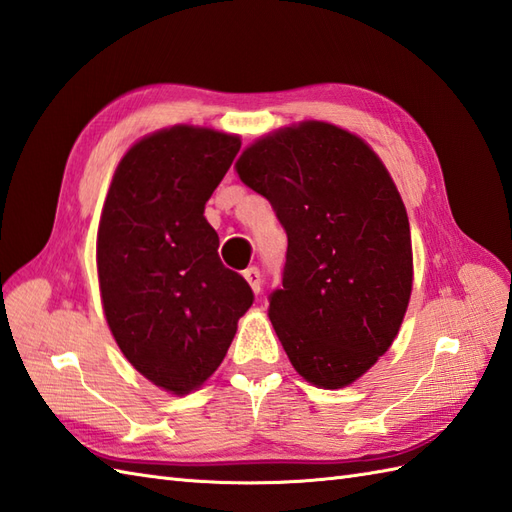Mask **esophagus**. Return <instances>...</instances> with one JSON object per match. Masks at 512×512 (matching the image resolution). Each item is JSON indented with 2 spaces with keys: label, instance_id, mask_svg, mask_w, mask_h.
I'll return each mask as SVG.
<instances>
[{
  "label": "esophagus",
  "instance_id": "1",
  "mask_svg": "<svg viewBox=\"0 0 512 512\" xmlns=\"http://www.w3.org/2000/svg\"><path fill=\"white\" fill-rule=\"evenodd\" d=\"M243 278L252 286V291L258 295L260 293V286H263V276H260V269L258 267H249L243 271Z\"/></svg>",
  "mask_w": 512,
  "mask_h": 512
}]
</instances>
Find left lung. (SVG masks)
Wrapping results in <instances>:
<instances>
[{
  "mask_svg": "<svg viewBox=\"0 0 512 512\" xmlns=\"http://www.w3.org/2000/svg\"><path fill=\"white\" fill-rule=\"evenodd\" d=\"M241 180L289 239L269 319L299 376L341 389L389 350L413 289L402 197L358 136L306 121L249 145Z\"/></svg>",
  "mask_w": 512,
  "mask_h": 512,
  "instance_id": "8db88e82",
  "label": "left lung"
}]
</instances>
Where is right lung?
<instances>
[{"label":"right lung","instance_id":"add662e5","mask_svg":"<svg viewBox=\"0 0 512 512\" xmlns=\"http://www.w3.org/2000/svg\"><path fill=\"white\" fill-rule=\"evenodd\" d=\"M239 136L176 126L136 143L112 178L97 232L104 313L147 380L176 395L213 376L254 293L223 267L204 206Z\"/></svg>","mask_w":512,"mask_h":512}]
</instances>
